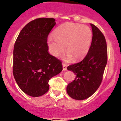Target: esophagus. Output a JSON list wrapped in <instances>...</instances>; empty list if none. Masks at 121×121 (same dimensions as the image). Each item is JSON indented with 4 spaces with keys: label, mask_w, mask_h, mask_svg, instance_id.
<instances>
[{
    "label": "esophagus",
    "mask_w": 121,
    "mask_h": 121,
    "mask_svg": "<svg viewBox=\"0 0 121 121\" xmlns=\"http://www.w3.org/2000/svg\"><path fill=\"white\" fill-rule=\"evenodd\" d=\"M62 66H63V70H64V71L67 70V65H66L65 64L63 63Z\"/></svg>",
    "instance_id": "34e87169"
}]
</instances>
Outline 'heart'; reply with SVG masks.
<instances>
[{
  "label": "heart",
  "mask_w": 121,
  "mask_h": 121,
  "mask_svg": "<svg viewBox=\"0 0 121 121\" xmlns=\"http://www.w3.org/2000/svg\"><path fill=\"white\" fill-rule=\"evenodd\" d=\"M92 31L86 25L67 22L57 27L54 37L48 38L50 52L54 57H59L65 51L67 59L78 60L88 53L92 42Z\"/></svg>",
  "instance_id": "b5f03b06"
}]
</instances>
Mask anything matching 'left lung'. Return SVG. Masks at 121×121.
<instances>
[{"label":"left lung","instance_id":"left-lung-1","mask_svg":"<svg viewBox=\"0 0 121 121\" xmlns=\"http://www.w3.org/2000/svg\"><path fill=\"white\" fill-rule=\"evenodd\" d=\"M93 39L90 48L84 59L67 67L76 74L75 79L68 84L67 92L71 98L84 100L93 95L102 80L107 62L106 40L102 32L90 23Z\"/></svg>","mask_w":121,"mask_h":121}]
</instances>
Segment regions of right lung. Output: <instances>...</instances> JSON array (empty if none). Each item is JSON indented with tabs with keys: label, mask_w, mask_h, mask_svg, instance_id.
<instances>
[{
	"label": "right lung",
	"mask_w": 121,
	"mask_h": 121,
	"mask_svg": "<svg viewBox=\"0 0 121 121\" xmlns=\"http://www.w3.org/2000/svg\"><path fill=\"white\" fill-rule=\"evenodd\" d=\"M56 25L53 18H39L23 28L15 42L13 75L26 95L39 97L49 90V80L62 71L60 60L49 53L47 37Z\"/></svg>",
	"instance_id": "right-lung-1"
}]
</instances>
